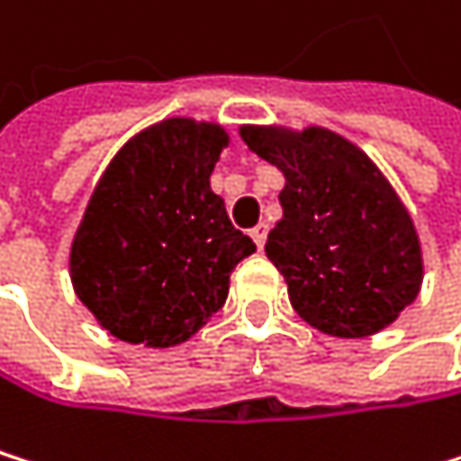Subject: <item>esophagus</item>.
<instances>
[{"instance_id": "obj_1", "label": "esophagus", "mask_w": 461, "mask_h": 461, "mask_svg": "<svg viewBox=\"0 0 461 461\" xmlns=\"http://www.w3.org/2000/svg\"><path fill=\"white\" fill-rule=\"evenodd\" d=\"M251 240L257 243V249H259V251L265 249V240H267V226H265V223H259V226H254V229H251Z\"/></svg>"}]
</instances>
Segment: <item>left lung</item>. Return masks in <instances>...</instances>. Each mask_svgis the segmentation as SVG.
<instances>
[{
    "label": "left lung",
    "instance_id": "1",
    "mask_svg": "<svg viewBox=\"0 0 461 461\" xmlns=\"http://www.w3.org/2000/svg\"><path fill=\"white\" fill-rule=\"evenodd\" d=\"M240 139L286 180L265 254L298 317L339 339L388 328L418 298L423 257L415 223L377 163L320 125H240Z\"/></svg>",
    "mask_w": 461,
    "mask_h": 461
}]
</instances>
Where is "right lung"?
I'll list each match as a JSON object with an SVG mask.
<instances>
[{
	"instance_id": "add662e5",
	"label": "right lung",
	"mask_w": 461,
	"mask_h": 461,
	"mask_svg": "<svg viewBox=\"0 0 461 461\" xmlns=\"http://www.w3.org/2000/svg\"><path fill=\"white\" fill-rule=\"evenodd\" d=\"M223 147L218 122L169 117L125 141L97 180L73 235L70 281L120 341H188L226 303L235 265L257 251L210 188Z\"/></svg>"
}]
</instances>
